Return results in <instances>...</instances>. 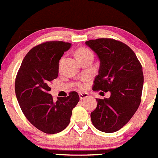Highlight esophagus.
Instances as JSON below:
<instances>
[{
    "label": "esophagus",
    "mask_w": 158,
    "mask_h": 158,
    "mask_svg": "<svg viewBox=\"0 0 158 158\" xmlns=\"http://www.w3.org/2000/svg\"><path fill=\"white\" fill-rule=\"evenodd\" d=\"M79 96H80V99L83 100V99H84V98H88L89 94L87 93H81V94H79Z\"/></svg>",
    "instance_id": "34e87169"
}]
</instances>
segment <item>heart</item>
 Returning a JSON list of instances; mask_svg holds the SVG:
<instances>
[{"label":"heart","mask_w":158,"mask_h":158,"mask_svg":"<svg viewBox=\"0 0 158 158\" xmlns=\"http://www.w3.org/2000/svg\"><path fill=\"white\" fill-rule=\"evenodd\" d=\"M76 54H77V57H78L79 60L81 58H84V57H94L93 52H92L90 49H88V48H79V49L77 51V52H76ZM62 60H63V59H60V62H59V64H61ZM85 81H86V78L85 77H84V78L82 79V81H81V82L77 83V87H78L80 89L84 88V87H85V84H84V82Z\"/></svg>","instance_id":"b5f03b06"}]
</instances>
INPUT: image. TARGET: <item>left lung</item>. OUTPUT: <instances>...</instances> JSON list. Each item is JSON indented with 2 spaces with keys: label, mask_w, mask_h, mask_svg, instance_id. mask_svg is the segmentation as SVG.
<instances>
[{
  "label": "left lung",
  "mask_w": 158,
  "mask_h": 158,
  "mask_svg": "<svg viewBox=\"0 0 158 158\" xmlns=\"http://www.w3.org/2000/svg\"><path fill=\"white\" fill-rule=\"evenodd\" d=\"M85 44L101 62L92 89L110 92L109 98L96 99L98 105L90 114L92 124L102 132L118 131L140 106L143 84L141 64L131 48L119 40L98 38Z\"/></svg>",
  "instance_id": "8db88e82"
}]
</instances>
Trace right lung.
<instances>
[{
    "label": "right lung",
    "mask_w": 158,
    "mask_h": 158,
    "mask_svg": "<svg viewBox=\"0 0 158 158\" xmlns=\"http://www.w3.org/2000/svg\"><path fill=\"white\" fill-rule=\"evenodd\" d=\"M68 42L46 41L26 54L15 78V94L27 119L45 134H54L69 124L80 98L76 91L53 100L50 83L58 75L59 60L71 48Z\"/></svg>",
    "instance_id": "right-lung-1"
}]
</instances>
